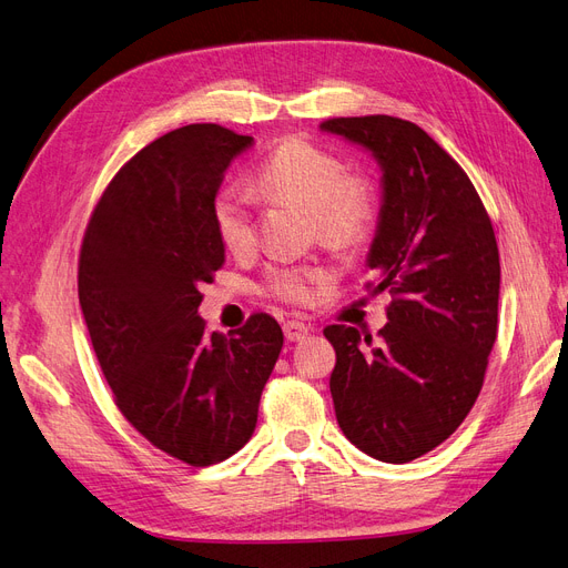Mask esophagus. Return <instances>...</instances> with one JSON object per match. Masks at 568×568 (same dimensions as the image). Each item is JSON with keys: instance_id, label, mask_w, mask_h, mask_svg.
<instances>
[{"instance_id": "1", "label": "esophagus", "mask_w": 568, "mask_h": 568, "mask_svg": "<svg viewBox=\"0 0 568 568\" xmlns=\"http://www.w3.org/2000/svg\"><path fill=\"white\" fill-rule=\"evenodd\" d=\"M307 334H310V326L303 324V322L291 320V322L284 324V336H286V341H291V343L303 341Z\"/></svg>"}]
</instances>
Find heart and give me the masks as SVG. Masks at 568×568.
I'll list each match as a JSON object with an SVG mask.
<instances>
[{"label":"heart","mask_w":568,"mask_h":568,"mask_svg":"<svg viewBox=\"0 0 568 568\" xmlns=\"http://www.w3.org/2000/svg\"><path fill=\"white\" fill-rule=\"evenodd\" d=\"M248 190L263 200H288L310 211L322 244L331 248L357 246L374 221V190L357 175H345L334 152L307 141H286L263 162ZM213 227L221 244L232 253L251 248L253 197L244 187L223 190L213 202ZM326 280L315 265L277 267L270 284L286 301H307L312 284Z\"/></svg>","instance_id":"heart-1"}]
</instances>
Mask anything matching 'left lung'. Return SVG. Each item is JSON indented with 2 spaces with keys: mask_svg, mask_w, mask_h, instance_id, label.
I'll return each instance as SVG.
<instances>
[{
  "mask_svg": "<svg viewBox=\"0 0 568 568\" xmlns=\"http://www.w3.org/2000/svg\"><path fill=\"white\" fill-rule=\"evenodd\" d=\"M324 133L381 169L366 267L389 291L381 345L331 324V397L343 435L383 463L433 452L470 414L498 331L500 261L491 221L465 171L399 116H338Z\"/></svg>",
  "mask_w": 568,
  "mask_h": 568,
  "instance_id": "8db88e82",
  "label": "left lung"
}]
</instances>
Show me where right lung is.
Wrapping results in <instances>:
<instances>
[{"mask_svg": "<svg viewBox=\"0 0 568 568\" xmlns=\"http://www.w3.org/2000/svg\"><path fill=\"white\" fill-rule=\"evenodd\" d=\"M253 145L219 124L175 129L122 166L98 202L80 256V305L124 418L169 456L206 467L237 454L258 420L284 345L253 315L206 331L200 284L225 263L213 202Z\"/></svg>", "mask_w": 568, "mask_h": 568, "instance_id": "1", "label": "right lung"}]
</instances>
